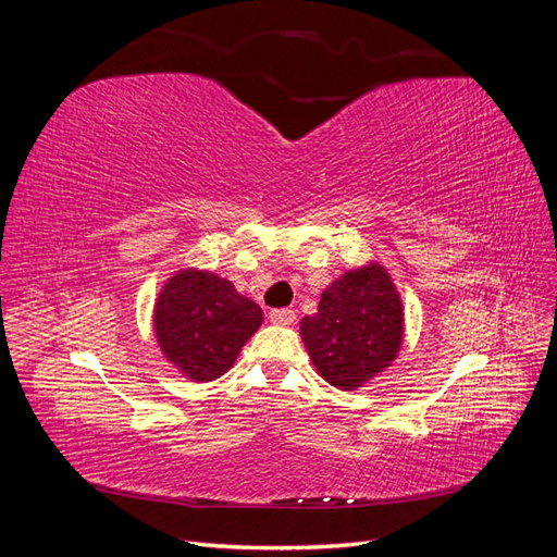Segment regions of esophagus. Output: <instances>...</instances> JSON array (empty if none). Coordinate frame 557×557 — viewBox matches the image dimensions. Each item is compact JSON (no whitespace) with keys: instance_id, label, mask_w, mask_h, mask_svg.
Returning <instances> with one entry per match:
<instances>
[{"instance_id":"obj_1","label":"esophagus","mask_w":557,"mask_h":557,"mask_svg":"<svg viewBox=\"0 0 557 557\" xmlns=\"http://www.w3.org/2000/svg\"><path fill=\"white\" fill-rule=\"evenodd\" d=\"M295 311L293 309H274L272 313H269V320H272L274 325H290L295 320Z\"/></svg>"}]
</instances>
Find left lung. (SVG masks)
I'll return each instance as SVG.
<instances>
[{"mask_svg":"<svg viewBox=\"0 0 557 557\" xmlns=\"http://www.w3.org/2000/svg\"><path fill=\"white\" fill-rule=\"evenodd\" d=\"M301 342L318 374L342 391H356L397 358L404 313L391 274L367 264L336 278L318 313L301 318Z\"/></svg>","mask_w":557,"mask_h":557,"instance_id":"left-lung-1","label":"left lung"}]
</instances>
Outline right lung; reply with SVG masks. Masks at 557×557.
Listing matches in <instances>:
<instances>
[{"label":"right lung","mask_w":557,"mask_h":557,"mask_svg":"<svg viewBox=\"0 0 557 557\" xmlns=\"http://www.w3.org/2000/svg\"><path fill=\"white\" fill-rule=\"evenodd\" d=\"M260 323L256 301L230 281L197 269H183L164 283L153 313L164 358L193 381L223 376Z\"/></svg>","instance_id":"obj_1"}]
</instances>
